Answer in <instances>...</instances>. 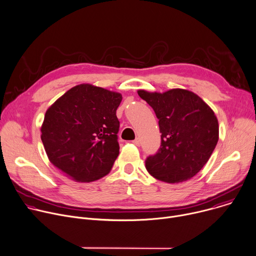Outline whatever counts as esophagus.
<instances>
[{
    "instance_id": "esophagus-1",
    "label": "esophagus",
    "mask_w": 256,
    "mask_h": 256,
    "mask_svg": "<svg viewBox=\"0 0 256 256\" xmlns=\"http://www.w3.org/2000/svg\"><path fill=\"white\" fill-rule=\"evenodd\" d=\"M132 142H134L136 146H138H138H140V140L138 138H136V140H134Z\"/></svg>"
}]
</instances>
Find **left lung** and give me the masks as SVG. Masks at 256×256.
I'll list each match as a JSON object with an SVG mask.
<instances>
[{"label":"left lung","mask_w":256,"mask_h":256,"mask_svg":"<svg viewBox=\"0 0 256 256\" xmlns=\"http://www.w3.org/2000/svg\"><path fill=\"white\" fill-rule=\"evenodd\" d=\"M159 120L161 146L146 159V169L158 180L178 184L196 175L208 161L218 140V124L212 108L184 89L164 93L138 91Z\"/></svg>","instance_id":"8db88e82"}]
</instances>
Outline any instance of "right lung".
<instances>
[{"label":"right lung","mask_w":256,"mask_h":256,"mask_svg":"<svg viewBox=\"0 0 256 256\" xmlns=\"http://www.w3.org/2000/svg\"><path fill=\"white\" fill-rule=\"evenodd\" d=\"M120 93L90 84L72 87L46 112L42 140L52 164L77 182L112 170L120 154Z\"/></svg>","instance_id":"right-lung-1"}]
</instances>
